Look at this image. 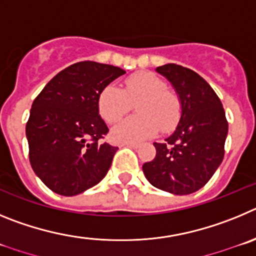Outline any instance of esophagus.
Segmentation results:
<instances>
[{"label": "esophagus", "mask_w": 256, "mask_h": 256, "mask_svg": "<svg viewBox=\"0 0 256 256\" xmlns=\"http://www.w3.org/2000/svg\"><path fill=\"white\" fill-rule=\"evenodd\" d=\"M122 146H128V148H134L136 149L139 145L135 144V142H125V144H122Z\"/></svg>", "instance_id": "esophagus-1"}]
</instances>
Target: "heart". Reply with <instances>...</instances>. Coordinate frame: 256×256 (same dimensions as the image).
Wrapping results in <instances>:
<instances>
[{
	"mask_svg": "<svg viewBox=\"0 0 256 256\" xmlns=\"http://www.w3.org/2000/svg\"><path fill=\"white\" fill-rule=\"evenodd\" d=\"M136 103L138 116L124 120L112 130L118 142H138L171 131L181 114L180 100L153 74L139 72L125 80L122 89L107 85L98 96V110L107 122H117Z\"/></svg>",
	"mask_w": 256,
	"mask_h": 256,
	"instance_id": "heart-1",
	"label": "heart"
}]
</instances>
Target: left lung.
<instances>
[{
	"label": "left lung",
	"instance_id": "1",
	"mask_svg": "<svg viewBox=\"0 0 256 256\" xmlns=\"http://www.w3.org/2000/svg\"><path fill=\"white\" fill-rule=\"evenodd\" d=\"M156 71L174 86L181 114L172 135L164 142H154L156 158L142 164V172L160 190L192 194L208 182L222 163L228 122L216 92L195 71L174 64Z\"/></svg>",
	"mask_w": 256,
	"mask_h": 256
}]
</instances>
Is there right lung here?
Wrapping results in <instances>:
<instances>
[{
	"mask_svg": "<svg viewBox=\"0 0 256 256\" xmlns=\"http://www.w3.org/2000/svg\"><path fill=\"white\" fill-rule=\"evenodd\" d=\"M124 74L116 66L78 62L57 74L34 100L25 130L29 160L56 194H82L107 174L118 148L100 142L108 128L98 96Z\"/></svg>",
	"mask_w": 256,
	"mask_h": 256,
	"instance_id": "add662e5",
	"label": "right lung"
}]
</instances>
